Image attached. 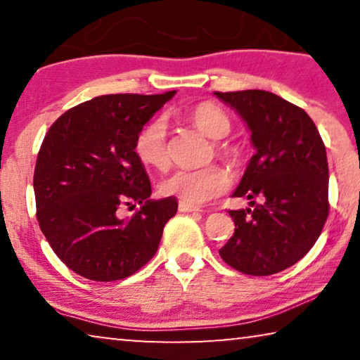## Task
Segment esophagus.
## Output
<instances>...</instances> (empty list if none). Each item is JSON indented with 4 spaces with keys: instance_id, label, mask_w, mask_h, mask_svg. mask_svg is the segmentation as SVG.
Here are the masks:
<instances>
[{
    "instance_id": "esophagus-1",
    "label": "esophagus",
    "mask_w": 360,
    "mask_h": 360,
    "mask_svg": "<svg viewBox=\"0 0 360 360\" xmlns=\"http://www.w3.org/2000/svg\"><path fill=\"white\" fill-rule=\"evenodd\" d=\"M179 210L181 211V213H198V208H195V206H190V205H185V203H180Z\"/></svg>"
}]
</instances>
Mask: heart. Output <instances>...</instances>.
<instances>
[{
	"label": "heart",
	"instance_id": "b5f03b06",
	"mask_svg": "<svg viewBox=\"0 0 360 360\" xmlns=\"http://www.w3.org/2000/svg\"><path fill=\"white\" fill-rule=\"evenodd\" d=\"M188 120L208 139L219 141L231 132L228 115L218 106L200 105L188 115ZM223 152H229L224 149ZM136 154L146 167L165 169L169 164L167 124L164 120H154L139 132L136 139ZM229 174L223 167L210 165L203 169L176 170L160 184L162 195L176 198L180 203L201 206L226 191Z\"/></svg>",
	"mask_w": 360,
	"mask_h": 360
}]
</instances>
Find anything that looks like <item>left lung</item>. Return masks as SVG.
Segmentation results:
<instances>
[{"label": "left lung", "instance_id": "8db88e82", "mask_svg": "<svg viewBox=\"0 0 360 360\" xmlns=\"http://www.w3.org/2000/svg\"><path fill=\"white\" fill-rule=\"evenodd\" d=\"M245 122L255 154L233 196L250 208L229 211L236 229L219 249L239 272L262 277L292 267L316 243L326 223V147L311 117L275 93L214 91ZM259 198L260 204L252 200Z\"/></svg>", "mask_w": 360, "mask_h": 360}]
</instances>
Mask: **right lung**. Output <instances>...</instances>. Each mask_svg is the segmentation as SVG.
I'll return each mask as SVG.
<instances>
[{"label": "right lung", "mask_w": 360, "mask_h": 360, "mask_svg": "<svg viewBox=\"0 0 360 360\" xmlns=\"http://www.w3.org/2000/svg\"><path fill=\"white\" fill-rule=\"evenodd\" d=\"M175 93L96 96L63 112L44 137L34 170L37 221L57 257L82 277L126 278L159 249L179 203L150 200L136 139ZM131 204L141 210L120 219Z\"/></svg>", "instance_id": "1"}]
</instances>
